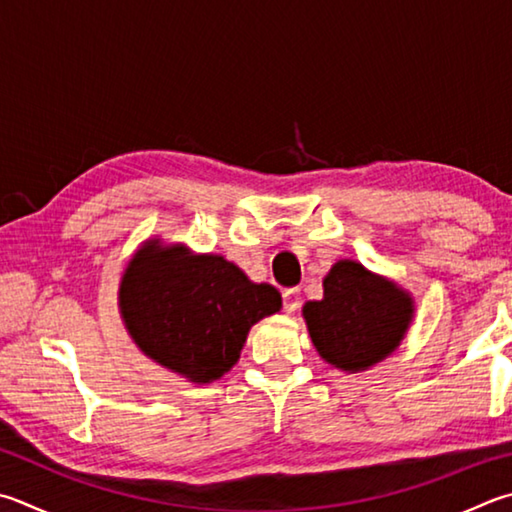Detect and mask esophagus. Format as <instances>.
Here are the masks:
<instances>
[{"instance_id": "obj_1", "label": "esophagus", "mask_w": 512, "mask_h": 512, "mask_svg": "<svg viewBox=\"0 0 512 512\" xmlns=\"http://www.w3.org/2000/svg\"><path fill=\"white\" fill-rule=\"evenodd\" d=\"M300 304H302L300 291H297V288H286V291L282 293V309L286 313H295L297 309H300Z\"/></svg>"}]
</instances>
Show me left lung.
<instances>
[{
	"label": "left lung",
	"mask_w": 512,
	"mask_h": 512,
	"mask_svg": "<svg viewBox=\"0 0 512 512\" xmlns=\"http://www.w3.org/2000/svg\"><path fill=\"white\" fill-rule=\"evenodd\" d=\"M324 297L302 315L315 349L342 371H365L385 360L414 318L412 295L353 259H340L324 277Z\"/></svg>",
	"instance_id": "left-lung-1"
}]
</instances>
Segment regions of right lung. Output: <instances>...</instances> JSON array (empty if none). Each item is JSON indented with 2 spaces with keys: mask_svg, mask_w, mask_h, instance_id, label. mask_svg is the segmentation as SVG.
I'll use <instances>...</instances> for the list:
<instances>
[{
  "mask_svg": "<svg viewBox=\"0 0 512 512\" xmlns=\"http://www.w3.org/2000/svg\"><path fill=\"white\" fill-rule=\"evenodd\" d=\"M118 306L147 358L206 385L232 369L250 327L280 311L282 297L221 255L150 239L125 268Z\"/></svg>",
  "mask_w": 512,
  "mask_h": 512,
  "instance_id": "add662e5",
  "label": "right lung"
}]
</instances>
